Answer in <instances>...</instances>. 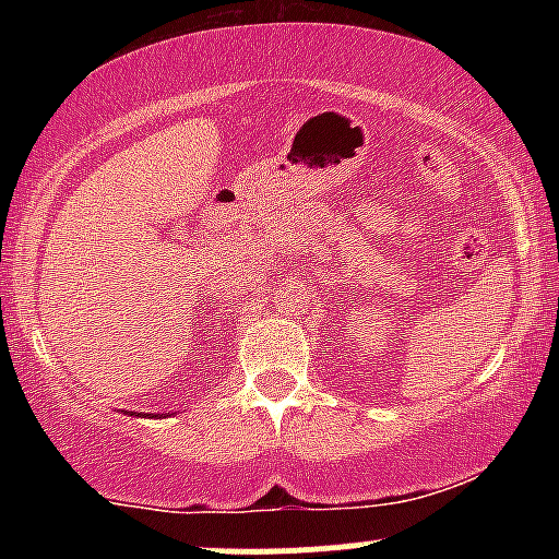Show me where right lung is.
<instances>
[{
    "label": "right lung",
    "instance_id": "right-lung-1",
    "mask_svg": "<svg viewBox=\"0 0 559 559\" xmlns=\"http://www.w3.org/2000/svg\"><path fill=\"white\" fill-rule=\"evenodd\" d=\"M128 415H136V418H141V413H128ZM144 418H146V413H144ZM150 418H157V415H155V413H152V415H150Z\"/></svg>",
    "mask_w": 559,
    "mask_h": 559
}]
</instances>
